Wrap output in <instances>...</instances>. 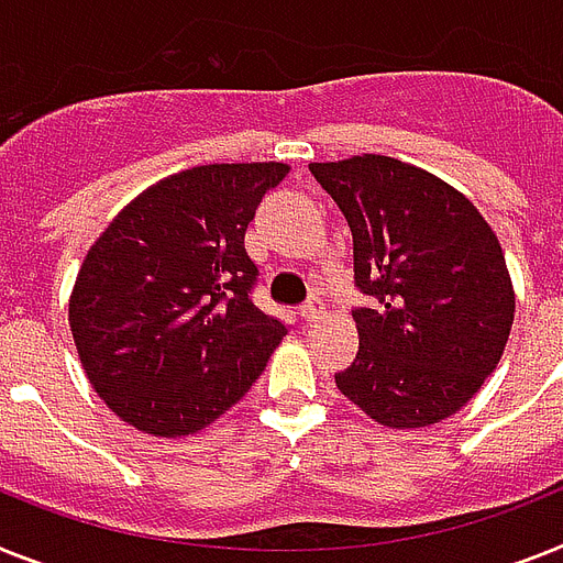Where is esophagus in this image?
<instances>
[{
    "label": "esophagus",
    "mask_w": 563,
    "mask_h": 563,
    "mask_svg": "<svg viewBox=\"0 0 563 563\" xmlns=\"http://www.w3.org/2000/svg\"><path fill=\"white\" fill-rule=\"evenodd\" d=\"M299 313L305 322H313V319H319V316L324 313V299L322 296H313V299H308L305 305H301Z\"/></svg>",
    "instance_id": "obj_1"
}]
</instances>
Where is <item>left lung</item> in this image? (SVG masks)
<instances>
[{"label": "left lung", "mask_w": 563, "mask_h": 563, "mask_svg": "<svg viewBox=\"0 0 563 563\" xmlns=\"http://www.w3.org/2000/svg\"><path fill=\"white\" fill-rule=\"evenodd\" d=\"M354 232L360 351L336 388L388 429L452 417L498 368L515 319L498 235L466 195L397 157L310 164Z\"/></svg>", "instance_id": "obj_1"}]
</instances>
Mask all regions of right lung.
I'll list each match as a JSON object with an SVG mask.
<instances>
[{
	"mask_svg": "<svg viewBox=\"0 0 563 563\" xmlns=\"http://www.w3.org/2000/svg\"><path fill=\"white\" fill-rule=\"evenodd\" d=\"M287 164H209L137 195L91 244L68 324L106 406L155 438L207 429L287 333L250 299L244 232Z\"/></svg>",
	"mask_w": 563,
	"mask_h": 563,
	"instance_id": "right-lung-1",
	"label": "right lung"
}]
</instances>
